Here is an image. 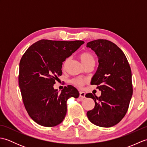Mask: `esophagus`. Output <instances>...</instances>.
<instances>
[{
  "label": "esophagus",
  "instance_id": "obj_1",
  "mask_svg": "<svg viewBox=\"0 0 147 147\" xmlns=\"http://www.w3.org/2000/svg\"><path fill=\"white\" fill-rule=\"evenodd\" d=\"M80 97L81 99L83 100L84 98L85 97V93L84 92H80Z\"/></svg>",
  "mask_w": 147,
  "mask_h": 147
}]
</instances>
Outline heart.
I'll return each instance as SVG.
<instances>
[{
    "mask_svg": "<svg viewBox=\"0 0 147 147\" xmlns=\"http://www.w3.org/2000/svg\"><path fill=\"white\" fill-rule=\"evenodd\" d=\"M80 59L83 65L89 64H95V59L92 53L90 52H83L80 54ZM68 59H65L63 63V67H65L67 63ZM87 82V80L82 78H74L71 80V83L78 87H82Z\"/></svg>",
    "mask_w": 147,
    "mask_h": 147,
    "instance_id": "b5f03b06",
    "label": "heart"
}]
</instances>
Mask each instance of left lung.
<instances>
[{
  "label": "left lung",
  "mask_w": 147,
  "mask_h": 147,
  "mask_svg": "<svg viewBox=\"0 0 147 147\" xmlns=\"http://www.w3.org/2000/svg\"><path fill=\"white\" fill-rule=\"evenodd\" d=\"M98 59V67L91 85L101 91L97 97L87 93L95 107L87 112L90 121L98 126L112 127L126 115L133 95L131 70L126 55L118 47L107 40L98 39L87 43Z\"/></svg>",
  "instance_id": "left-lung-1"
}]
</instances>
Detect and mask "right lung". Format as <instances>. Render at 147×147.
<instances>
[{
  "mask_svg": "<svg viewBox=\"0 0 147 147\" xmlns=\"http://www.w3.org/2000/svg\"><path fill=\"white\" fill-rule=\"evenodd\" d=\"M83 43L82 40L43 39L31 45L21 57L19 86L22 98L30 117L40 125L53 127L62 123L67 99L79 96V92L72 85L64 86L59 93L54 85L62 75V62Z\"/></svg>",
  "mask_w": 147,
  "mask_h": 147,
  "instance_id": "obj_1",
  "label": "right lung"
}]
</instances>
